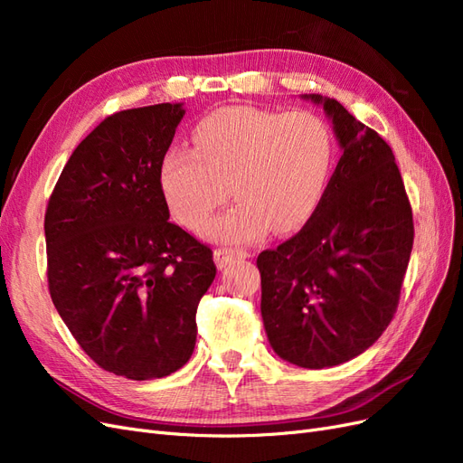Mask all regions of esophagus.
<instances>
[{
  "instance_id": "1",
  "label": "esophagus",
  "mask_w": 463,
  "mask_h": 463,
  "mask_svg": "<svg viewBox=\"0 0 463 463\" xmlns=\"http://www.w3.org/2000/svg\"><path fill=\"white\" fill-rule=\"evenodd\" d=\"M249 253L243 249H232V247H220L214 250V260H216V266L222 270L226 269V266L233 260H240V259H247Z\"/></svg>"
}]
</instances>
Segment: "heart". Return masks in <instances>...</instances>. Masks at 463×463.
Wrapping results in <instances>:
<instances>
[{"label":"heart","mask_w":463,"mask_h":463,"mask_svg":"<svg viewBox=\"0 0 463 463\" xmlns=\"http://www.w3.org/2000/svg\"><path fill=\"white\" fill-rule=\"evenodd\" d=\"M193 150L164 156L160 184L174 216L197 232L228 199L237 203L204 228L222 243H253L288 233L307 222L325 191L334 162V138L311 111L223 106L193 131Z\"/></svg>","instance_id":"heart-1"}]
</instances>
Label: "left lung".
I'll return each mask as SVG.
<instances>
[{"label": "left lung", "instance_id": "8db88e82", "mask_svg": "<svg viewBox=\"0 0 463 463\" xmlns=\"http://www.w3.org/2000/svg\"><path fill=\"white\" fill-rule=\"evenodd\" d=\"M301 98L325 108L344 154L305 226L259 255L260 313L279 357L325 369L365 352L390 325L413 247V214L384 138L334 98Z\"/></svg>", "mask_w": 463, "mask_h": 463}]
</instances>
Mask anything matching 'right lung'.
I'll return each mask as SVG.
<instances>
[{
    "instance_id": "add662e5",
    "label": "right lung",
    "mask_w": 463,
    "mask_h": 463,
    "mask_svg": "<svg viewBox=\"0 0 463 463\" xmlns=\"http://www.w3.org/2000/svg\"><path fill=\"white\" fill-rule=\"evenodd\" d=\"M184 104L108 116L67 160L48 201V286L98 367L131 381L175 373L197 342L213 250L170 222L160 167Z\"/></svg>"
}]
</instances>
